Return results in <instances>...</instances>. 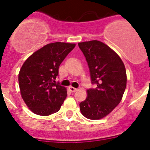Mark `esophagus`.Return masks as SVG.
<instances>
[{
    "instance_id": "1",
    "label": "esophagus",
    "mask_w": 150,
    "mask_h": 150,
    "mask_svg": "<svg viewBox=\"0 0 150 150\" xmlns=\"http://www.w3.org/2000/svg\"><path fill=\"white\" fill-rule=\"evenodd\" d=\"M69 89H70V91H71L72 93H75L77 91H78V88H73L72 87V86H70V87H69Z\"/></svg>"
}]
</instances>
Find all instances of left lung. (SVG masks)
<instances>
[{
  "label": "left lung",
  "instance_id": "obj_1",
  "mask_svg": "<svg viewBox=\"0 0 150 150\" xmlns=\"http://www.w3.org/2000/svg\"><path fill=\"white\" fill-rule=\"evenodd\" d=\"M96 88L87 91L88 96L80 103L82 114L96 120L105 117L120 103L127 86L125 66L119 56L109 47L97 40L78 43Z\"/></svg>",
  "mask_w": 150,
  "mask_h": 150
}]
</instances>
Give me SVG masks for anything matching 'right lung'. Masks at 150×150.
Segmentation results:
<instances>
[{"mask_svg":"<svg viewBox=\"0 0 150 150\" xmlns=\"http://www.w3.org/2000/svg\"><path fill=\"white\" fill-rule=\"evenodd\" d=\"M75 47V44L64 42L48 44L23 63L18 83L22 98L32 112L49 116L60 109L67 90L55 80L59 66Z\"/></svg>","mask_w":150,"mask_h":150,"instance_id":"add662e5","label":"right lung"}]
</instances>
